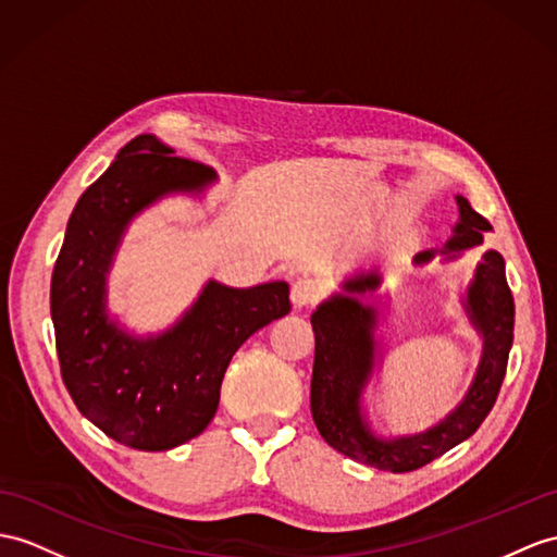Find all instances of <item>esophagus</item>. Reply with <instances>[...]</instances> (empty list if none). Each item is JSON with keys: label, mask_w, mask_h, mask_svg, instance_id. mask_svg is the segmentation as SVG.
<instances>
[{"label": "esophagus", "mask_w": 557, "mask_h": 557, "mask_svg": "<svg viewBox=\"0 0 557 557\" xmlns=\"http://www.w3.org/2000/svg\"><path fill=\"white\" fill-rule=\"evenodd\" d=\"M323 295V286L319 281L302 276L293 281V288H290V302L295 309H305V307H314Z\"/></svg>", "instance_id": "esophagus-1"}]
</instances>
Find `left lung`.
<instances>
[{
  "mask_svg": "<svg viewBox=\"0 0 557 557\" xmlns=\"http://www.w3.org/2000/svg\"><path fill=\"white\" fill-rule=\"evenodd\" d=\"M460 220L454 236L442 250H423L416 264H428L437 252L456 260L460 252L480 246L492 224L470 208L463 196H456ZM383 276L366 271L345 278L343 293L331 295L311 314L314 329V371H311V416L317 430L335 451L359 460L363 466L389 472H411L428 466L456 444L474 435L490 416L504 383L508 351L512 347L515 302L506 281V262L496 250H486L466 295L470 323L482 335V357L472 383L456 409L425 432L409 437H375L361 413V395L375 366L377 311L359 297L381 288Z\"/></svg>",
  "mask_w": 557,
  "mask_h": 557,
  "instance_id": "8db88e82",
  "label": "left lung"
}]
</instances>
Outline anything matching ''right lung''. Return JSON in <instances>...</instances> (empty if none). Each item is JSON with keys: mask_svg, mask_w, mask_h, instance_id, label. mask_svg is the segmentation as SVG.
<instances>
[{"mask_svg": "<svg viewBox=\"0 0 557 557\" xmlns=\"http://www.w3.org/2000/svg\"><path fill=\"white\" fill-rule=\"evenodd\" d=\"M153 134L132 139L79 196L51 274V321L65 389L108 437L168 451L214 418L226 366L252 333L290 311L288 283L208 281L172 329L137 337L106 309V278L129 222L170 194H200L212 168L176 158Z\"/></svg>", "mask_w": 557, "mask_h": 557, "instance_id": "1", "label": "right lung"}]
</instances>
